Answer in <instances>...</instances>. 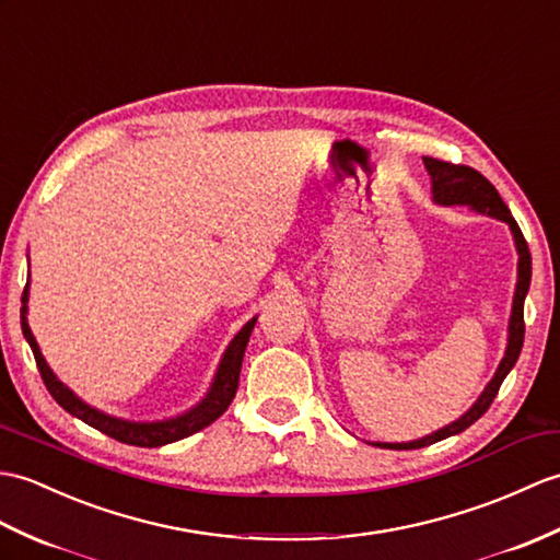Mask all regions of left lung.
Wrapping results in <instances>:
<instances>
[{
    "label": "left lung",
    "mask_w": 560,
    "mask_h": 560,
    "mask_svg": "<svg viewBox=\"0 0 560 560\" xmlns=\"http://www.w3.org/2000/svg\"><path fill=\"white\" fill-rule=\"evenodd\" d=\"M422 162H424L427 174L432 176V198H434L436 205H446V207L467 205L470 210H475L479 214L493 217V219H501L511 226L513 238H515V248H517V283H515L513 312H511V322H509V346H505V355L501 360V365H499L497 374H493V380L487 384L482 396L475 400V406L467 410L463 418L436 429V432L427 434L418 441H408V444H382V441H376V444H374L380 448H394V451L422 448V446H429V444H436V441L446 439V436L460 434L489 410L493 398H497V394H499L503 380L509 376V372L513 370V365L517 362L520 350H523V341H525V317H523V312H525V295L529 291V279H532V257H529L527 241L523 236V231H520L517 221L513 219L511 210L501 200L499 190L493 188L482 174L475 172L472 166L441 162V160H434V158H422Z\"/></svg>",
    "instance_id": "obj_1"
}]
</instances>
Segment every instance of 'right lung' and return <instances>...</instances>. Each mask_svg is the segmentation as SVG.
Masks as SVG:
<instances>
[{
	"label": "right lung",
	"mask_w": 560,
	"mask_h": 560,
	"mask_svg": "<svg viewBox=\"0 0 560 560\" xmlns=\"http://www.w3.org/2000/svg\"><path fill=\"white\" fill-rule=\"evenodd\" d=\"M21 303H23V307H21V329H23L25 341H28V346L33 350L37 370H40V376H43V382L47 386V392L51 394V398H55L63 410L71 412L73 418L100 429L102 434L121 441V444L142 446V448H158V446H164V444H172V441L186 439L195 432H200V429H205L207 424H212L217 418H221V415L226 412L233 396H236L245 346H248V339H250V334L255 329V322H257V317H253L236 336H233V341L224 350V355H221V362L217 368L210 392H207V396L198 402V406L190 408L184 415H176V418H168V420L131 422V420L114 418V415H107V412H102L93 406H88V402L78 398L67 384H61L57 380V374L49 370V365L40 353V346H37L35 336L28 327V317H25V315H28V285H25Z\"/></svg>",
	"instance_id": "obj_1"
}]
</instances>
